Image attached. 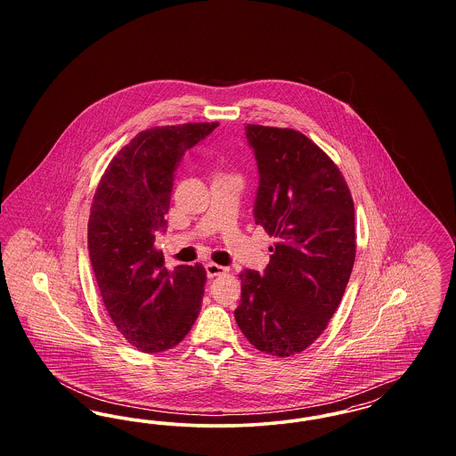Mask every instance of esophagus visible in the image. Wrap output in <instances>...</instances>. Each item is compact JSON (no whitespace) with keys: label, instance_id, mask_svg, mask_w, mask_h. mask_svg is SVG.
<instances>
[{"label":"esophagus","instance_id":"esophagus-1","mask_svg":"<svg viewBox=\"0 0 456 456\" xmlns=\"http://www.w3.org/2000/svg\"><path fill=\"white\" fill-rule=\"evenodd\" d=\"M205 270H207V277H208V279H214V277L224 275V273L229 272L225 266H220L217 263H207Z\"/></svg>","mask_w":456,"mask_h":456}]
</instances>
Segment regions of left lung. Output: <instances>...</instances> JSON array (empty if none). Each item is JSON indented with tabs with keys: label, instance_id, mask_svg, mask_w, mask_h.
I'll use <instances>...</instances> for the list:
<instances>
[{
	"label": "left lung",
	"instance_id": "left-lung-1",
	"mask_svg": "<svg viewBox=\"0 0 456 456\" xmlns=\"http://www.w3.org/2000/svg\"><path fill=\"white\" fill-rule=\"evenodd\" d=\"M260 186L255 220L275 246L244 270L234 311L251 346L277 357L309 347L344 297L355 260L354 200L335 162L301 131L244 126Z\"/></svg>",
	"mask_w": 456,
	"mask_h": 456
}]
</instances>
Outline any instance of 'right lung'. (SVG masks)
Listing matches in <instances>:
<instances>
[{"mask_svg":"<svg viewBox=\"0 0 456 456\" xmlns=\"http://www.w3.org/2000/svg\"><path fill=\"white\" fill-rule=\"evenodd\" d=\"M218 123L140 131L109 162L88 217V256L104 305L133 347L173 348L196 322L207 272L179 265L169 272L153 242L166 231L174 173L186 151Z\"/></svg>","mask_w":456,"mask_h":456,"instance_id":"right-lung-1","label":"right lung"}]
</instances>
